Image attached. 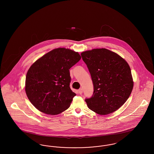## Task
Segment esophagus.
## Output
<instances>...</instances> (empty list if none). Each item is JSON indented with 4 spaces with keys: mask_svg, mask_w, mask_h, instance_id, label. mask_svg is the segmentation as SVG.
Wrapping results in <instances>:
<instances>
[{
    "mask_svg": "<svg viewBox=\"0 0 154 154\" xmlns=\"http://www.w3.org/2000/svg\"><path fill=\"white\" fill-rule=\"evenodd\" d=\"M82 92H83V91H82V88H81V89H80L79 90V94H80V95H81V94H82Z\"/></svg>",
    "mask_w": 154,
    "mask_h": 154,
    "instance_id": "34e87169",
    "label": "esophagus"
}]
</instances>
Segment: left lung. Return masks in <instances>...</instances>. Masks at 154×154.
Returning <instances> with one entry per match:
<instances>
[{
	"label": "left lung",
	"mask_w": 154,
	"mask_h": 154,
	"mask_svg": "<svg viewBox=\"0 0 154 154\" xmlns=\"http://www.w3.org/2000/svg\"><path fill=\"white\" fill-rule=\"evenodd\" d=\"M81 55L94 85L93 95L85 100L88 108L100 115L116 111L128 100L133 87L128 63L106 48L93 49Z\"/></svg>",
	"instance_id": "left-lung-1"
}]
</instances>
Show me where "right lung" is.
I'll list each match as a JSON object with an SVG mask.
<instances>
[{"label": "right lung", "instance_id": "right-lung-1", "mask_svg": "<svg viewBox=\"0 0 154 154\" xmlns=\"http://www.w3.org/2000/svg\"><path fill=\"white\" fill-rule=\"evenodd\" d=\"M80 59L77 52L58 48L47 53L30 67L25 92L37 110L57 115L70 107L76 94L70 88L69 69Z\"/></svg>", "mask_w": 154, "mask_h": 154}]
</instances>
